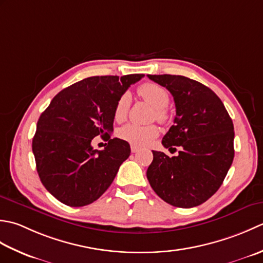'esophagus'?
Instances as JSON below:
<instances>
[{
    "label": "esophagus",
    "mask_w": 263,
    "mask_h": 263,
    "mask_svg": "<svg viewBox=\"0 0 263 263\" xmlns=\"http://www.w3.org/2000/svg\"><path fill=\"white\" fill-rule=\"evenodd\" d=\"M130 149H132V152H133V153H137V152L139 151V148H138L137 146H135V145H132Z\"/></svg>",
    "instance_id": "1"
}]
</instances>
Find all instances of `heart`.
Returning <instances> with one entry per match:
<instances>
[{"label":"heart","instance_id":"obj_1","mask_svg":"<svg viewBox=\"0 0 263 263\" xmlns=\"http://www.w3.org/2000/svg\"><path fill=\"white\" fill-rule=\"evenodd\" d=\"M138 95L142 99L148 102L155 109V117L160 122H164L168 119V114L165 111L169 102L170 96L162 86L154 83H145L142 84L137 89ZM130 98L128 94L121 95L119 100L117 101L114 117L115 120L120 122L126 119L129 109ZM159 135V129L155 126H139L135 124H128L120 128L119 136L127 141L128 143L136 146H146Z\"/></svg>","mask_w":263,"mask_h":263}]
</instances>
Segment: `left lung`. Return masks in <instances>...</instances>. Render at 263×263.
Returning a JSON list of instances; mask_svg holds the SVG:
<instances>
[{
    "label": "left lung",
    "instance_id": "obj_1",
    "mask_svg": "<svg viewBox=\"0 0 263 263\" xmlns=\"http://www.w3.org/2000/svg\"><path fill=\"white\" fill-rule=\"evenodd\" d=\"M174 96V125L162 138L165 148L180 151L169 158L153 151L146 171L153 191L177 208H193L216 193L234 159V125L217 94L204 85L176 74H147Z\"/></svg>",
    "mask_w": 263,
    "mask_h": 263
}]
</instances>
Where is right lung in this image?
I'll list each match as a JSON object with an SVG mask.
<instances>
[{"mask_svg":"<svg viewBox=\"0 0 263 263\" xmlns=\"http://www.w3.org/2000/svg\"><path fill=\"white\" fill-rule=\"evenodd\" d=\"M144 74L88 77L58 93L37 121L33 153L42 184L69 206H84L109 189L130 146L111 138L114 112L121 95ZM108 145L99 152L91 139ZM106 144V143H105Z\"/></svg>","mask_w":263,"mask_h":263,"instance_id":"right-lung-1","label":"right lung"}]
</instances>
